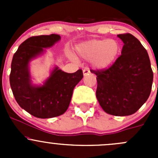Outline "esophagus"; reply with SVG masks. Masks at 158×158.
Returning a JSON list of instances; mask_svg holds the SVG:
<instances>
[{"instance_id":"obj_1","label":"esophagus","mask_w":158,"mask_h":158,"mask_svg":"<svg viewBox=\"0 0 158 158\" xmlns=\"http://www.w3.org/2000/svg\"><path fill=\"white\" fill-rule=\"evenodd\" d=\"M90 74V70H89L88 68H85V69H83V75L84 76H87V75Z\"/></svg>"}]
</instances>
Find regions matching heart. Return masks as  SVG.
Here are the masks:
<instances>
[{
    "label": "heart",
    "mask_w": 158,
    "mask_h": 158,
    "mask_svg": "<svg viewBox=\"0 0 158 158\" xmlns=\"http://www.w3.org/2000/svg\"><path fill=\"white\" fill-rule=\"evenodd\" d=\"M120 51L118 42L114 39L92 40L79 44L76 52L85 60H92L95 67L102 69L117 59Z\"/></svg>",
    "instance_id": "heart-1"
}]
</instances>
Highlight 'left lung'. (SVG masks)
<instances>
[{
    "label": "left lung",
    "mask_w": 158,
    "mask_h": 158,
    "mask_svg": "<svg viewBox=\"0 0 158 158\" xmlns=\"http://www.w3.org/2000/svg\"><path fill=\"white\" fill-rule=\"evenodd\" d=\"M122 55L109 68L90 69L96 75V98L106 113L126 116L136 112L151 92L153 71L147 50L131 33L118 35Z\"/></svg>",
    "instance_id": "1"
}]
</instances>
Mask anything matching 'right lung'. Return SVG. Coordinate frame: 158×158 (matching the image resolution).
<instances>
[{
  "label": "right lung",
  "instance_id": "1",
  "mask_svg": "<svg viewBox=\"0 0 158 158\" xmlns=\"http://www.w3.org/2000/svg\"><path fill=\"white\" fill-rule=\"evenodd\" d=\"M60 39L57 34L31 36L20 44L13 56L10 84L14 98L22 109L40 118L63 114L69 107L73 89L83 77L82 69L67 73L55 68L43 86L31 85L29 61Z\"/></svg>",
  "mask_w": 158,
  "mask_h": 158
}]
</instances>
